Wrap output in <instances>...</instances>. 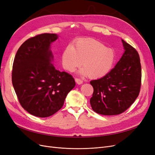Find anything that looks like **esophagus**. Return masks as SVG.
I'll use <instances>...</instances> for the list:
<instances>
[{"label": "esophagus", "mask_w": 155, "mask_h": 155, "mask_svg": "<svg viewBox=\"0 0 155 155\" xmlns=\"http://www.w3.org/2000/svg\"><path fill=\"white\" fill-rule=\"evenodd\" d=\"M75 81H76V83L78 84V85H81V84H82L83 82V81L81 80V79H79V78H75Z\"/></svg>", "instance_id": "34e87169"}]
</instances>
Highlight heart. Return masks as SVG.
<instances>
[{"mask_svg": "<svg viewBox=\"0 0 155 155\" xmlns=\"http://www.w3.org/2000/svg\"><path fill=\"white\" fill-rule=\"evenodd\" d=\"M116 58L114 51L104 43L92 38H85L78 40L74 48L72 45L67 46L62 54V64L65 70L73 72L83 63L84 68L81 73L91 79H97L110 71Z\"/></svg>", "mask_w": 155, "mask_h": 155, "instance_id": "heart-1", "label": "heart"}]
</instances>
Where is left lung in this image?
Returning a JSON list of instances; mask_svg holds the SVG:
<instances>
[{"instance_id": "left-lung-1", "label": "left lung", "mask_w": 155, "mask_h": 155, "mask_svg": "<svg viewBox=\"0 0 155 155\" xmlns=\"http://www.w3.org/2000/svg\"><path fill=\"white\" fill-rule=\"evenodd\" d=\"M121 41L125 52L115 67L105 76L90 82L94 88L90 103L98 114L122 113L139 95L142 79L140 56L132 46Z\"/></svg>"}]
</instances>
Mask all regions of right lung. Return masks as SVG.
I'll list each match as a JSON object with an SVG mask.
<instances>
[{
    "instance_id": "add662e5",
    "label": "right lung",
    "mask_w": 155,
    "mask_h": 155,
    "mask_svg": "<svg viewBox=\"0 0 155 155\" xmlns=\"http://www.w3.org/2000/svg\"><path fill=\"white\" fill-rule=\"evenodd\" d=\"M55 34H42L26 40L13 61L12 84L20 104L30 114L46 118L61 109L76 85L72 75L56 70L51 63L50 45Z\"/></svg>"
}]
</instances>
